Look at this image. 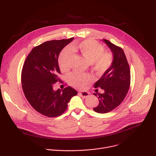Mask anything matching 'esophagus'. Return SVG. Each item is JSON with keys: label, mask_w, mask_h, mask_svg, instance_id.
<instances>
[{"label": "esophagus", "mask_w": 156, "mask_h": 156, "mask_svg": "<svg viewBox=\"0 0 156 156\" xmlns=\"http://www.w3.org/2000/svg\"><path fill=\"white\" fill-rule=\"evenodd\" d=\"M79 94L82 98H87L89 96V95H90V94H89V93L87 92H86V91H80L79 92Z\"/></svg>", "instance_id": "1"}]
</instances>
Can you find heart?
<instances>
[{
    "label": "heart",
    "mask_w": 156,
    "mask_h": 156,
    "mask_svg": "<svg viewBox=\"0 0 156 156\" xmlns=\"http://www.w3.org/2000/svg\"><path fill=\"white\" fill-rule=\"evenodd\" d=\"M77 51L93 65V69L98 73H104L112 63V55L108 52H104V49L98 42L87 39L74 45L72 49L65 48L58 57V65L63 72H66L70 68V60L73 51ZM69 83L75 87L83 88L90 83L92 78L90 75L75 72L68 76Z\"/></svg>",
    "instance_id": "b5f03b06"
}]
</instances>
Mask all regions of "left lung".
Here are the masks:
<instances>
[{
  "label": "left lung",
  "instance_id": "left-lung-1",
  "mask_svg": "<svg viewBox=\"0 0 156 156\" xmlns=\"http://www.w3.org/2000/svg\"><path fill=\"white\" fill-rule=\"evenodd\" d=\"M102 41L112 52L113 60L110 67L94 85L104 91L102 94L94 93L99 103L93 110L99 114L109 112L117 107L127 94L130 84V70L123 51L108 40Z\"/></svg>",
  "mask_w": 156,
  "mask_h": 156
}]
</instances>
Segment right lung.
<instances>
[{
  "mask_svg": "<svg viewBox=\"0 0 156 156\" xmlns=\"http://www.w3.org/2000/svg\"><path fill=\"white\" fill-rule=\"evenodd\" d=\"M52 40L34 48L26 58L21 73L26 98L39 113L49 117L62 115L72 98L78 93L72 87L55 91L54 84L60 80L58 58L62 50L73 40Z\"/></svg>",
  "mask_w": 156,
  "mask_h": 156,
  "instance_id": "1",
  "label": "right lung"
}]
</instances>
